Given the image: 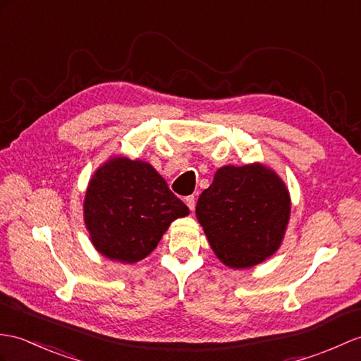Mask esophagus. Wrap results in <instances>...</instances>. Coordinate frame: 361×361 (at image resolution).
Here are the masks:
<instances>
[{
	"mask_svg": "<svg viewBox=\"0 0 361 361\" xmlns=\"http://www.w3.org/2000/svg\"><path fill=\"white\" fill-rule=\"evenodd\" d=\"M184 203L188 204V207L190 209V211H194V209H195V197L194 195L186 197V198H184Z\"/></svg>",
	"mask_w": 361,
	"mask_h": 361,
	"instance_id": "34e87169",
	"label": "esophagus"
}]
</instances>
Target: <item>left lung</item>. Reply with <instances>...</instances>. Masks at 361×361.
I'll use <instances>...</instances> for the list:
<instances>
[{"instance_id": "left-lung-1", "label": "left lung", "mask_w": 361, "mask_h": 361, "mask_svg": "<svg viewBox=\"0 0 361 361\" xmlns=\"http://www.w3.org/2000/svg\"><path fill=\"white\" fill-rule=\"evenodd\" d=\"M195 214L215 255L245 269L280 247L290 197L283 180L263 164L224 166L200 195Z\"/></svg>"}]
</instances>
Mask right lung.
<instances>
[{
    "mask_svg": "<svg viewBox=\"0 0 361 361\" xmlns=\"http://www.w3.org/2000/svg\"><path fill=\"white\" fill-rule=\"evenodd\" d=\"M188 214V206L152 166L126 157H115L99 167L85 197L92 245L121 263L147 257L169 224Z\"/></svg>",
    "mask_w": 361,
    "mask_h": 361,
    "instance_id": "obj_1",
    "label": "right lung"
}]
</instances>
